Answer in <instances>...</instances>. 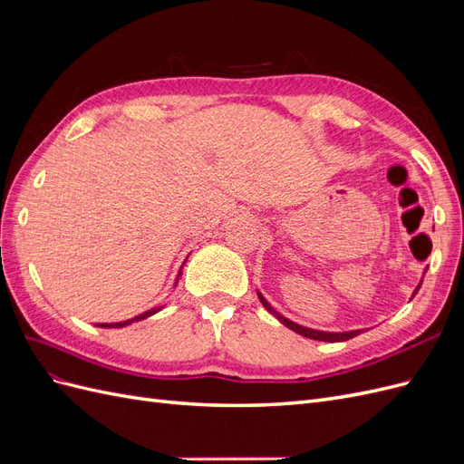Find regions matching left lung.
I'll list each match as a JSON object with an SVG mask.
<instances>
[{
    "instance_id": "1",
    "label": "left lung",
    "mask_w": 464,
    "mask_h": 464,
    "mask_svg": "<svg viewBox=\"0 0 464 464\" xmlns=\"http://www.w3.org/2000/svg\"><path fill=\"white\" fill-rule=\"evenodd\" d=\"M420 286H422V280H420V285H418V286H416V290L412 292V298L416 296V292L420 290ZM257 296H259L261 304L265 305V310H266V312H271V314H273L280 323H283L285 327L292 329L294 333H298V334H302V336H307V339H314V341H327V343H341V341L353 339V336H356V334H360V333H362V329H360V331H344V333H327V331H315V329H310V327L298 325V323H294V321L286 319L285 315H280L276 310H273L271 304L266 302V300L261 296V292H257Z\"/></svg>"
}]
</instances>
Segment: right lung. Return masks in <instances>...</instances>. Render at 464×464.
Masks as SVG:
<instances>
[{"instance_id":"obj_1","label":"right lung","mask_w":464,"mask_h":464,"mask_svg":"<svg viewBox=\"0 0 464 464\" xmlns=\"http://www.w3.org/2000/svg\"><path fill=\"white\" fill-rule=\"evenodd\" d=\"M181 276V271L178 273V278ZM178 278H176V285H178ZM174 285V286H176ZM162 307H152V310H147L145 314H141V315H135L133 319H128V321H121V323H98V327H104V329H120V327H125V325H130V323H133V321H141V319H147V317H150V315H154L157 312H160Z\"/></svg>"}]
</instances>
